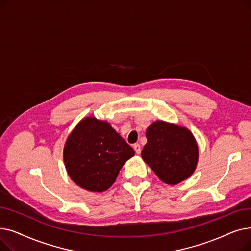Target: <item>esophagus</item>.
Returning a JSON list of instances; mask_svg holds the SVG:
<instances>
[{
    "label": "esophagus",
    "mask_w": 251,
    "mask_h": 251,
    "mask_svg": "<svg viewBox=\"0 0 251 251\" xmlns=\"http://www.w3.org/2000/svg\"><path fill=\"white\" fill-rule=\"evenodd\" d=\"M133 149H134V151H135V152H136L137 154H139V153H140V151H141V147H140V144H139V143H135V144H133Z\"/></svg>",
    "instance_id": "obj_1"
}]
</instances>
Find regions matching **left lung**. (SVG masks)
<instances>
[{
    "label": "left lung",
    "instance_id": "obj_1",
    "mask_svg": "<svg viewBox=\"0 0 251 251\" xmlns=\"http://www.w3.org/2000/svg\"><path fill=\"white\" fill-rule=\"evenodd\" d=\"M146 135L142 160L164 183L176 185L194 173L199 146L189 129L157 120L148 127Z\"/></svg>",
    "mask_w": 251,
    "mask_h": 251
}]
</instances>
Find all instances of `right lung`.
Returning a JSON list of instances; mask_svg holds the SVG:
<instances>
[{"label": "right lung", "mask_w": 251, "mask_h": 251, "mask_svg": "<svg viewBox=\"0 0 251 251\" xmlns=\"http://www.w3.org/2000/svg\"><path fill=\"white\" fill-rule=\"evenodd\" d=\"M134 154L133 149L109 122L89 116L83 118L67 137L63 159L76 185L102 192L113 185L119 171Z\"/></svg>", "instance_id": "right-lung-1"}]
</instances>
